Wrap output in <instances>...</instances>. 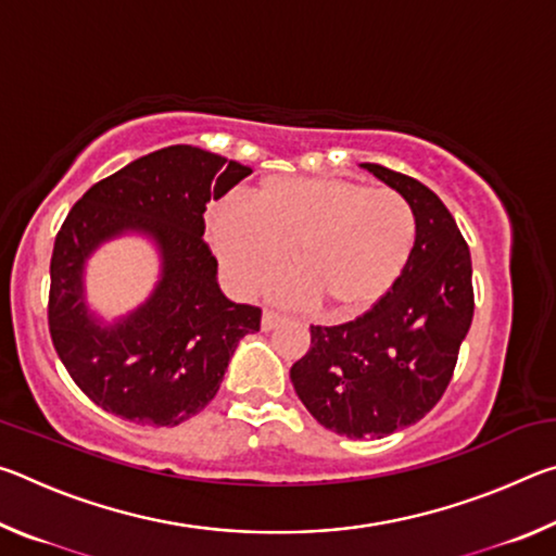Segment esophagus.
Instances as JSON below:
<instances>
[{
  "instance_id": "1",
  "label": "esophagus",
  "mask_w": 556,
  "mask_h": 556,
  "mask_svg": "<svg viewBox=\"0 0 556 556\" xmlns=\"http://www.w3.org/2000/svg\"><path fill=\"white\" fill-rule=\"evenodd\" d=\"M279 324H285V316L277 312H269V308L262 312V331H275Z\"/></svg>"
}]
</instances>
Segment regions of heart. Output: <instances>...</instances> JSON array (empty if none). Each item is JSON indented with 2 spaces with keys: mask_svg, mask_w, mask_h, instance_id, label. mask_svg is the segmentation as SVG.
I'll return each instance as SVG.
<instances>
[{
  "mask_svg": "<svg viewBox=\"0 0 556 556\" xmlns=\"http://www.w3.org/2000/svg\"><path fill=\"white\" fill-rule=\"evenodd\" d=\"M208 238L242 289L260 287L296 244L301 275L281 279V294L321 299L333 316H361L407 271L417 218L400 193L353 178L269 176L252 203L213 205Z\"/></svg>",
  "mask_w": 556,
  "mask_h": 556,
  "instance_id": "heart-1",
  "label": "heart"
}]
</instances>
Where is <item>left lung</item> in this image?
<instances>
[{
	"instance_id": "obj_1",
	"label": "left lung",
	"mask_w": 556,
	"mask_h": 556,
	"mask_svg": "<svg viewBox=\"0 0 556 556\" xmlns=\"http://www.w3.org/2000/svg\"><path fill=\"white\" fill-rule=\"evenodd\" d=\"M412 205L417 244L400 285L355 321L312 326L291 384L318 425L382 439L417 425L441 400L473 321L470 252L454 215L417 178L361 164Z\"/></svg>"
}]
</instances>
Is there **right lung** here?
<instances>
[{"label":"right lung","mask_w":556,"mask_h":556,"mask_svg":"<svg viewBox=\"0 0 556 556\" xmlns=\"http://www.w3.org/2000/svg\"><path fill=\"white\" fill-rule=\"evenodd\" d=\"M252 168L191 144H174L102 178L73 205L51 257V338L65 370L110 414L176 427L220 390L235 348L260 331L257 306L218 285L203 213ZM142 237L160 271L150 296L117 319L87 299V262L108 241Z\"/></svg>","instance_id":"obj_1"}]
</instances>
